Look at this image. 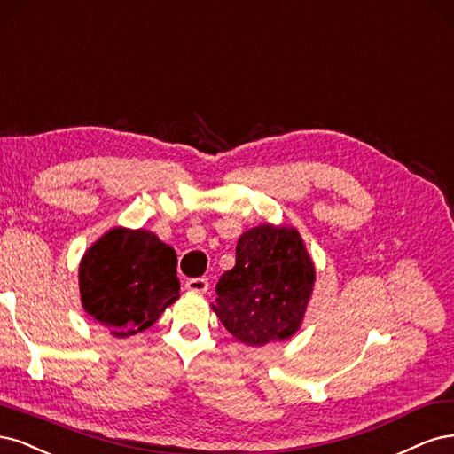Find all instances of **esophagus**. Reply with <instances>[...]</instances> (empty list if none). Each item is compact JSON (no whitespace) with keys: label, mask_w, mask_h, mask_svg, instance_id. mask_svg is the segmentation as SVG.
Listing matches in <instances>:
<instances>
[{"label":"esophagus","mask_w":454,"mask_h":454,"mask_svg":"<svg viewBox=\"0 0 454 454\" xmlns=\"http://www.w3.org/2000/svg\"><path fill=\"white\" fill-rule=\"evenodd\" d=\"M209 288L207 279H203V277H198V279H188L186 281V290L190 292H196V294H206Z\"/></svg>","instance_id":"esophagus-1"}]
</instances>
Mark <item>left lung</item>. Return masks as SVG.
Instances as JSON below:
<instances>
[{"label": "left lung", "mask_w": 454, "mask_h": 454, "mask_svg": "<svg viewBox=\"0 0 454 454\" xmlns=\"http://www.w3.org/2000/svg\"><path fill=\"white\" fill-rule=\"evenodd\" d=\"M315 275V262L296 228L260 224L241 233L236 266L218 279L211 307L233 338L248 347L285 341L303 323Z\"/></svg>", "instance_id": "left-lung-1"}]
</instances>
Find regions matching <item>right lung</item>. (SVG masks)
Listing matches in <instances>:
<instances>
[{"label":"right lung","instance_id":"obj_1","mask_svg":"<svg viewBox=\"0 0 454 454\" xmlns=\"http://www.w3.org/2000/svg\"><path fill=\"white\" fill-rule=\"evenodd\" d=\"M179 288L175 248L143 228H111L79 264L82 309L114 338L151 328Z\"/></svg>","mask_w":454,"mask_h":454}]
</instances>
